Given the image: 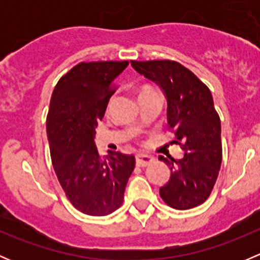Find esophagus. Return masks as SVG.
Here are the masks:
<instances>
[{
    "mask_svg": "<svg viewBox=\"0 0 260 260\" xmlns=\"http://www.w3.org/2000/svg\"><path fill=\"white\" fill-rule=\"evenodd\" d=\"M153 161H154V158L152 156H149V154L140 153L136 156V164H137V166H140V167L148 166V165H151Z\"/></svg>",
    "mask_w": 260,
    "mask_h": 260,
    "instance_id": "esophagus-1",
    "label": "esophagus"
}]
</instances>
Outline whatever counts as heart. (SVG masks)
Listing matches in <instances>:
<instances>
[{
  "label": "heart",
  "mask_w": 260,
  "mask_h": 260,
  "mask_svg": "<svg viewBox=\"0 0 260 260\" xmlns=\"http://www.w3.org/2000/svg\"><path fill=\"white\" fill-rule=\"evenodd\" d=\"M154 93H156V90H154L153 88H151V86H143L140 91V96L148 95V94H154Z\"/></svg>",
  "instance_id": "obj_1"
}]
</instances>
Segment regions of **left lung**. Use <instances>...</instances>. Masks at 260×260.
<instances>
[{"label":"left lung","mask_w":260,"mask_h":260,"mask_svg":"<svg viewBox=\"0 0 260 260\" xmlns=\"http://www.w3.org/2000/svg\"><path fill=\"white\" fill-rule=\"evenodd\" d=\"M131 65L162 90L167 101V124L183 152L180 159L158 157L171 170L169 182L159 187V196L177 210L199 206L211 193L221 165V124L211 91L176 61H131Z\"/></svg>","instance_id":"left-lung-1"}]
</instances>
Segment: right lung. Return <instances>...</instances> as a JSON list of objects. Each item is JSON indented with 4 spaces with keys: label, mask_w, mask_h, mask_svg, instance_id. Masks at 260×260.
I'll use <instances>...</instances> for the list:
<instances>
[{
    "label": "right lung",
    "mask_w": 260,
    "mask_h": 260,
    "mask_svg": "<svg viewBox=\"0 0 260 260\" xmlns=\"http://www.w3.org/2000/svg\"><path fill=\"white\" fill-rule=\"evenodd\" d=\"M128 61L80 62L52 91L46 133L57 180L74 208L91 216L117 210L135 170L132 154L111 152L102 158L95 128L108 107L114 80Z\"/></svg>",
    "instance_id": "add662e5"
}]
</instances>
